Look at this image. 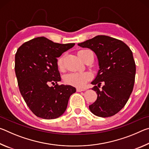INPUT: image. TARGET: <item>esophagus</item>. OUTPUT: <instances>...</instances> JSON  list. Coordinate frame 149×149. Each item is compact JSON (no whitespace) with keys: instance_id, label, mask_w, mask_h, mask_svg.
<instances>
[{"instance_id":"1","label":"esophagus","mask_w":149,"mask_h":149,"mask_svg":"<svg viewBox=\"0 0 149 149\" xmlns=\"http://www.w3.org/2000/svg\"><path fill=\"white\" fill-rule=\"evenodd\" d=\"M77 92H81V91H85V89H81V88H77Z\"/></svg>"}]
</instances>
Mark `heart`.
I'll return each instance as SVG.
<instances>
[{
  "label": "heart",
  "instance_id": "b5f03b06",
  "mask_svg": "<svg viewBox=\"0 0 149 149\" xmlns=\"http://www.w3.org/2000/svg\"><path fill=\"white\" fill-rule=\"evenodd\" d=\"M88 50H81L78 52V54ZM57 65L59 70H62L63 68V56L60 57L57 60ZM91 75L87 72L85 73H70L65 75L64 77V81L65 84L73 85L77 87H84L85 84L89 81Z\"/></svg>",
  "mask_w": 149,
  "mask_h": 149
}]
</instances>
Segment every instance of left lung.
<instances>
[{
	"instance_id": "1",
	"label": "left lung",
	"mask_w": 149,
	"mask_h": 149,
	"mask_svg": "<svg viewBox=\"0 0 149 149\" xmlns=\"http://www.w3.org/2000/svg\"><path fill=\"white\" fill-rule=\"evenodd\" d=\"M78 45L91 49L99 60L100 70L91 82L97 99L89 109L97 116H112L124 107L133 91L136 66L132 51L123 41L106 35H97ZM102 83L104 85L99 90Z\"/></svg>"
}]
</instances>
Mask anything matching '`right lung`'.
<instances>
[{"label": "right lung", "instance_id": "1", "mask_svg": "<svg viewBox=\"0 0 149 149\" xmlns=\"http://www.w3.org/2000/svg\"><path fill=\"white\" fill-rule=\"evenodd\" d=\"M74 45L56 43L40 37L24 42L17 49L15 72L19 91L37 117L47 120L58 118L66 110L70 96L76 91L71 85L57 84L61 80L57 58ZM50 83L54 86L49 87Z\"/></svg>", "mask_w": 149, "mask_h": 149}]
</instances>
